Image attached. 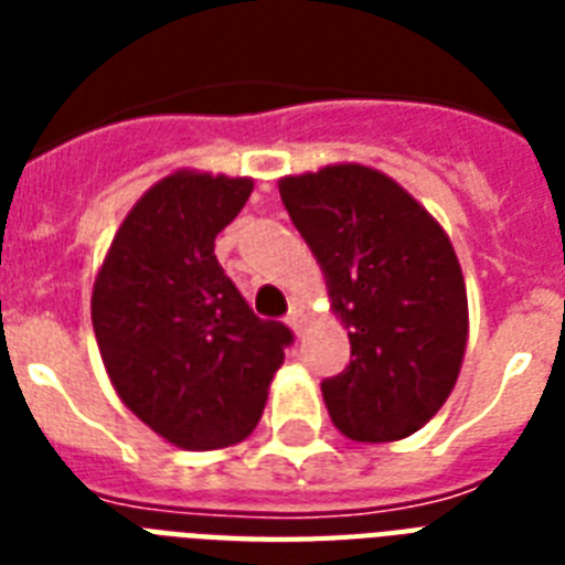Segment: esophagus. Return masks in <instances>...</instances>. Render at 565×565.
<instances>
[{
	"instance_id": "1",
	"label": "esophagus",
	"mask_w": 565,
	"mask_h": 565,
	"mask_svg": "<svg viewBox=\"0 0 565 565\" xmlns=\"http://www.w3.org/2000/svg\"><path fill=\"white\" fill-rule=\"evenodd\" d=\"M301 322H305V317H301V310L292 308L290 317H287V326H290L292 331H296V334H301Z\"/></svg>"
}]
</instances>
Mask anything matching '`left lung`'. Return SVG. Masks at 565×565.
Wrapping results in <instances>:
<instances>
[{"instance_id":"1","label":"left lung","mask_w":565,"mask_h":565,"mask_svg":"<svg viewBox=\"0 0 565 565\" xmlns=\"http://www.w3.org/2000/svg\"><path fill=\"white\" fill-rule=\"evenodd\" d=\"M328 281L352 361L322 381L358 443L416 434L455 390L469 337L466 284L439 222L384 172L337 163L278 184Z\"/></svg>"}]
</instances>
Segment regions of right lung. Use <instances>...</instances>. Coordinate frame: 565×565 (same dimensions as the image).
<instances>
[{"label":"right lung","mask_w":565,"mask_h":565,"mask_svg":"<svg viewBox=\"0 0 565 565\" xmlns=\"http://www.w3.org/2000/svg\"><path fill=\"white\" fill-rule=\"evenodd\" d=\"M252 179L172 172L131 207L93 284L110 384L154 434L190 451L234 446L264 413L292 331L255 317L213 255Z\"/></svg>","instance_id":"1"}]
</instances>
